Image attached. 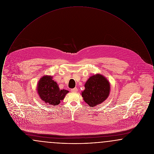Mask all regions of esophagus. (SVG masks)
Wrapping results in <instances>:
<instances>
[{
    "label": "esophagus",
    "instance_id": "obj_1",
    "mask_svg": "<svg viewBox=\"0 0 154 154\" xmlns=\"http://www.w3.org/2000/svg\"><path fill=\"white\" fill-rule=\"evenodd\" d=\"M77 91H78V89L77 88H73L71 89V92H77Z\"/></svg>",
    "mask_w": 154,
    "mask_h": 154
}]
</instances>
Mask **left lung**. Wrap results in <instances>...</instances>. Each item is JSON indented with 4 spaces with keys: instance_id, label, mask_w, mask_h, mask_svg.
I'll use <instances>...</instances> for the list:
<instances>
[{
    "instance_id": "8db88e82",
    "label": "left lung",
    "mask_w": 154,
    "mask_h": 154,
    "mask_svg": "<svg viewBox=\"0 0 154 154\" xmlns=\"http://www.w3.org/2000/svg\"><path fill=\"white\" fill-rule=\"evenodd\" d=\"M84 87L85 89L81 92V95L84 102L91 107L101 104L110 94V82L100 74L91 75L86 81Z\"/></svg>"
}]
</instances>
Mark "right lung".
Wrapping results in <instances>:
<instances>
[{
  "instance_id": "add662e5",
  "label": "right lung",
  "mask_w": 154,
  "mask_h": 154,
  "mask_svg": "<svg viewBox=\"0 0 154 154\" xmlns=\"http://www.w3.org/2000/svg\"><path fill=\"white\" fill-rule=\"evenodd\" d=\"M52 75H45L38 81L37 85L38 95L43 102L50 106H58L69 92L66 89H60Z\"/></svg>"
}]
</instances>
